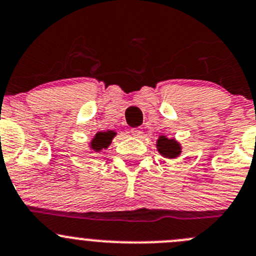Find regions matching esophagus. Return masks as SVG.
Instances as JSON below:
<instances>
[{
	"label": "esophagus",
	"mask_w": 256,
	"mask_h": 256,
	"mask_svg": "<svg viewBox=\"0 0 256 256\" xmlns=\"http://www.w3.org/2000/svg\"><path fill=\"white\" fill-rule=\"evenodd\" d=\"M130 132H131V135L135 136V138H142V134H144V131H142V128H132Z\"/></svg>",
	"instance_id": "34e87169"
}]
</instances>
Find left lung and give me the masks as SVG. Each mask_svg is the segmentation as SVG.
Instances as JSON below:
<instances>
[{"mask_svg":"<svg viewBox=\"0 0 256 256\" xmlns=\"http://www.w3.org/2000/svg\"><path fill=\"white\" fill-rule=\"evenodd\" d=\"M156 148L158 152H160L164 158H169V159L179 156V154H180V145H179V142H176L174 139H168L166 136H160L158 139Z\"/></svg>","mask_w":256,"mask_h":256,"instance_id":"1","label":"left lung"}]
</instances>
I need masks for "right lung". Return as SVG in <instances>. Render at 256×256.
<instances>
[{"label": "right lung", "mask_w": 256, "mask_h": 256, "mask_svg": "<svg viewBox=\"0 0 256 256\" xmlns=\"http://www.w3.org/2000/svg\"><path fill=\"white\" fill-rule=\"evenodd\" d=\"M114 135H116V134H114V131L97 132L94 138H93L92 142H90V148H92L94 152H100V150L102 149H106V148H108V145L111 144Z\"/></svg>", "instance_id": "obj_1"}]
</instances>
